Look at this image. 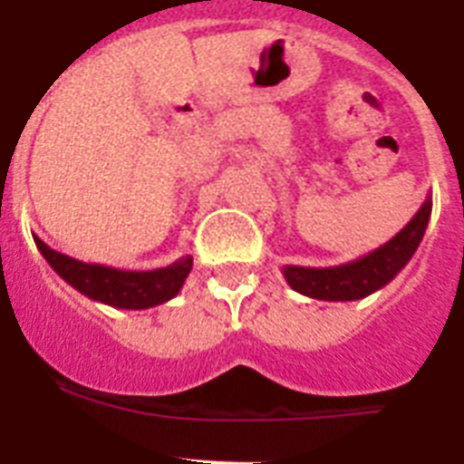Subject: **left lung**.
<instances>
[{
	"mask_svg": "<svg viewBox=\"0 0 464 464\" xmlns=\"http://www.w3.org/2000/svg\"><path fill=\"white\" fill-rule=\"evenodd\" d=\"M431 217V196L424 198L422 208L415 212L394 238L380 245L377 250L358 256L353 262L340 264V266H283L287 285L306 295L311 299L323 302H353L363 299L372 292L382 290L387 283L399 276V271L411 262V256L422 243Z\"/></svg>",
	"mask_w": 464,
	"mask_h": 464,
	"instance_id": "left-lung-1",
	"label": "left lung"
}]
</instances>
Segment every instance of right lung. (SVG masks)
<instances>
[{
    "mask_svg": "<svg viewBox=\"0 0 464 464\" xmlns=\"http://www.w3.org/2000/svg\"><path fill=\"white\" fill-rule=\"evenodd\" d=\"M37 250L44 255L49 266L68 285L84 297L115 306V309H150L177 297L193 268V256H181L174 264L153 271H124V268L87 264L68 255L52 250L44 240L33 236Z\"/></svg>",
    "mask_w": 464,
    "mask_h": 464,
    "instance_id": "right-lung-1",
    "label": "right lung"
}]
</instances>
